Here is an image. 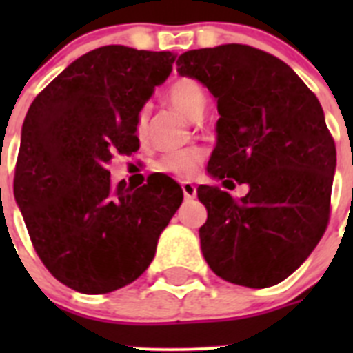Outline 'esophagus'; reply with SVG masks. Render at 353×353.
I'll return each instance as SVG.
<instances>
[{
  "instance_id": "esophagus-1",
  "label": "esophagus",
  "mask_w": 353,
  "mask_h": 353,
  "mask_svg": "<svg viewBox=\"0 0 353 353\" xmlns=\"http://www.w3.org/2000/svg\"><path fill=\"white\" fill-rule=\"evenodd\" d=\"M182 191H183V196H185V199H194L196 194H198V191H196V185L192 182H182Z\"/></svg>"
}]
</instances>
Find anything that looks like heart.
<instances>
[{"mask_svg": "<svg viewBox=\"0 0 353 353\" xmlns=\"http://www.w3.org/2000/svg\"><path fill=\"white\" fill-rule=\"evenodd\" d=\"M168 102L171 104V108L182 113L187 120L198 121L207 109V93L198 81L183 77V79L174 81L171 84V88L168 90ZM146 123H148V109L143 108L138 114V120H136V134L138 136H145ZM203 152L198 148L171 152L157 162V170L162 173L180 176V179H187L198 171L199 164L203 162Z\"/></svg>", "mask_w": 353, "mask_h": 353, "instance_id": "heart-1", "label": "heart"}]
</instances>
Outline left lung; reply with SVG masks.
Here are the masks:
<instances>
[{"mask_svg":"<svg viewBox=\"0 0 353 353\" xmlns=\"http://www.w3.org/2000/svg\"><path fill=\"white\" fill-rule=\"evenodd\" d=\"M176 67L217 101L208 174L249 185L239 201L219 187H198L208 212L199 228L205 260L233 285H277L304 263L329 223L336 145L322 105L285 61L251 46L187 51Z\"/></svg>","mask_w":353,"mask_h":353,"instance_id":"8db88e82","label":"left lung"}]
</instances>
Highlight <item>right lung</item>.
Instances as JSON below:
<instances>
[{
	"instance_id": "right-lung-1",
	"label": "right lung",
	"mask_w": 353,
	"mask_h": 353,
	"mask_svg": "<svg viewBox=\"0 0 353 353\" xmlns=\"http://www.w3.org/2000/svg\"><path fill=\"white\" fill-rule=\"evenodd\" d=\"M176 56L104 46L72 61L37 95L21 132L14 196L37 254L81 293L136 281L183 192L166 174L113 185L105 164L139 148L136 120Z\"/></svg>"
}]
</instances>
